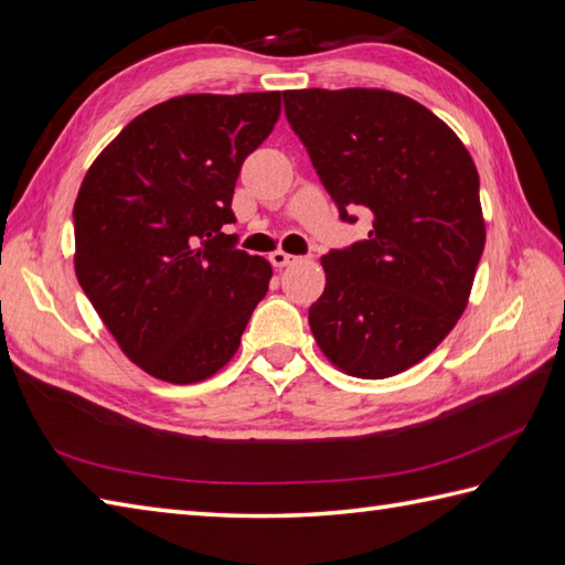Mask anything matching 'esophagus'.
<instances>
[{
	"label": "esophagus",
	"instance_id": "34e87169",
	"mask_svg": "<svg viewBox=\"0 0 565 565\" xmlns=\"http://www.w3.org/2000/svg\"><path fill=\"white\" fill-rule=\"evenodd\" d=\"M269 262H271V265L277 267V269H284V267H288V265H294L296 257L284 253V250H274V253L269 255Z\"/></svg>",
	"mask_w": 565,
	"mask_h": 565
}]
</instances>
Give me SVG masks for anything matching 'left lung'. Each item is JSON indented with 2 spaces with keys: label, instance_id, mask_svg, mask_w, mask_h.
I'll use <instances>...</instances> for the list:
<instances>
[{
  "label": "left lung",
  "instance_id": "left-lung-1",
  "mask_svg": "<svg viewBox=\"0 0 565 565\" xmlns=\"http://www.w3.org/2000/svg\"><path fill=\"white\" fill-rule=\"evenodd\" d=\"M284 108L339 216L356 221V206L373 216L369 241L320 259L315 342L347 375H397L469 303L487 243L477 166L438 115L395 90H284Z\"/></svg>",
  "mask_w": 565,
  "mask_h": 565
}]
</instances>
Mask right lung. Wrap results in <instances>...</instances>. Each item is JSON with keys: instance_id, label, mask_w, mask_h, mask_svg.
I'll list each match as a JSON object with an SVG mask.
<instances>
[{"instance_id": "add662e5", "label": "right lung", "mask_w": 565, "mask_h": 565, "mask_svg": "<svg viewBox=\"0 0 565 565\" xmlns=\"http://www.w3.org/2000/svg\"><path fill=\"white\" fill-rule=\"evenodd\" d=\"M281 113L279 90L188 94L143 110L90 163L74 202V271L143 373L190 385L241 347L271 265L235 250L233 190Z\"/></svg>"}]
</instances>
